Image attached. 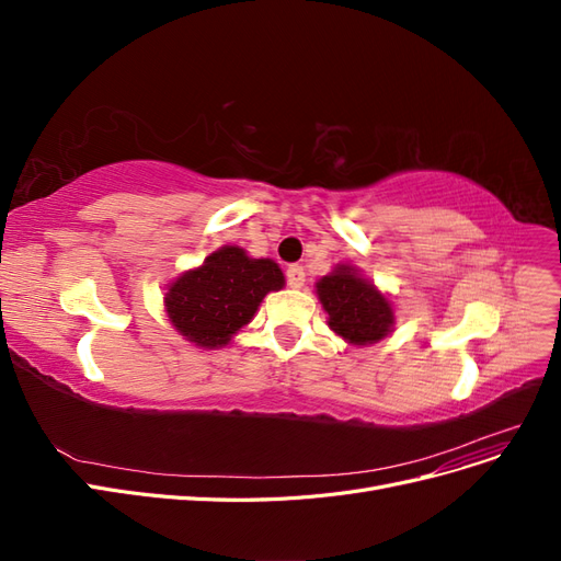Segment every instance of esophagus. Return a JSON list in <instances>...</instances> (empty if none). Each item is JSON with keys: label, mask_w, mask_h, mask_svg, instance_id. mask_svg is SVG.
I'll return each mask as SVG.
<instances>
[{"label": "esophagus", "mask_w": 561, "mask_h": 561, "mask_svg": "<svg viewBox=\"0 0 561 561\" xmlns=\"http://www.w3.org/2000/svg\"><path fill=\"white\" fill-rule=\"evenodd\" d=\"M285 276H287V285H290V287H301L304 280H307V274H304V268L299 264L287 266Z\"/></svg>", "instance_id": "obj_1"}]
</instances>
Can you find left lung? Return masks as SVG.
Here are the masks:
<instances>
[{"instance_id": "1", "label": "left lung", "mask_w": 561, "mask_h": 561, "mask_svg": "<svg viewBox=\"0 0 561 561\" xmlns=\"http://www.w3.org/2000/svg\"><path fill=\"white\" fill-rule=\"evenodd\" d=\"M318 299L328 313V325L355 346L375 344L393 328L390 301L353 266H336L318 280Z\"/></svg>"}]
</instances>
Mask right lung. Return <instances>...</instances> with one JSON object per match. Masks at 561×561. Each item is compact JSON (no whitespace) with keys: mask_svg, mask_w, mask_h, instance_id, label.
I'll return each instance as SVG.
<instances>
[{"mask_svg":"<svg viewBox=\"0 0 561 561\" xmlns=\"http://www.w3.org/2000/svg\"><path fill=\"white\" fill-rule=\"evenodd\" d=\"M283 285L276 262L250 260L241 248L225 245L171 285L165 311L175 330L196 346H225L252 320L266 293Z\"/></svg>","mask_w":561,"mask_h":561,"instance_id":"1","label":"right lung"}]
</instances>
